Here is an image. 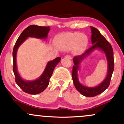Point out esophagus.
<instances>
[{
  "label": "esophagus",
  "instance_id": "obj_1",
  "mask_svg": "<svg viewBox=\"0 0 124 124\" xmlns=\"http://www.w3.org/2000/svg\"><path fill=\"white\" fill-rule=\"evenodd\" d=\"M65 58H68V59H72V57H71V56H70V55H66V56H65Z\"/></svg>",
  "mask_w": 124,
  "mask_h": 124
}]
</instances>
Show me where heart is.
<instances>
[{"label": "heart", "instance_id": "1", "mask_svg": "<svg viewBox=\"0 0 124 124\" xmlns=\"http://www.w3.org/2000/svg\"><path fill=\"white\" fill-rule=\"evenodd\" d=\"M87 43V38L79 32H68L59 37L57 45L62 50L70 49L75 45V50L79 52L83 50Z\"/></svg>", "mask_w": 124, "mask_h": 124}]
</instances>
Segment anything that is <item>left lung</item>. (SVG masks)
<instances>
[{"instance_id": "1", "label": "left lung", "mask_w": 124, "mask_h": 124, "mask_svg": "<svg viewBox=\"0 0 124 124\" xmlns=\"http://www.w3.org/2000/svg\"><path fill=\"white\" fill-rule=\"evenodd\" d=\"M92 30V46L86 51L85 53L73 58L74 66L72 70V79L77 90L83 96L92 97L103 93L108 87L114 71V52L111 44L101 34L100 31L93 27H90ZM96 49L102 51L106 55L108 61V75L103 82L95 87L84 86L78 80L77 72L80 67L81 62Z\"/></svg>"}]
</instances>
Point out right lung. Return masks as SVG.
Instances as JSON below:
<instances>
[{"label":"right lung","mask_w":124,"mask_h":124,"mask_svg":"<svg viewBox=\"0 0 124 124\" xmlns=\"http://www.w3.org/2000/svg\"><path fill=\"white\" fill-rule=\"evenodd\" d=\"M50 28L49 27H41L31 25L21 32L16 42L13 51V72L15 75L16 83L23 91L30 94H37L43 92L49 83V79L52 76L54 68L60 62L61 57H57L54 60L49 61L43 73L38 79L34 80H26L21 78L17 70L16 56L19 46L28 37H33L41 39H46Z\"/></svg>","instance_id":"right-lung-1"}]
</instances>
